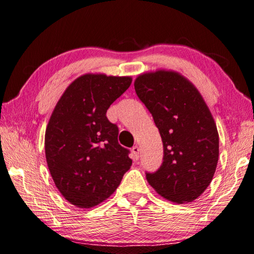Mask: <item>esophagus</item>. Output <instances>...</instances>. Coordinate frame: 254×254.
Instances as JSON below:
<instances>
[{"instance_id": "obj_1", "label": "esophagus", "mask_w": 254, "mask_h": 254, "mask_svg": "<svg viewBox=\"0 0 254 254\" xmlns=\"http://www.w3.org/2000/svg\"><path fill=\"white\" fill-rule=\"evenodd\" d=\"M131 153H132V157H134V161H137L139 158V147L138 146H134L131 148Z\"/></svg>"}]
</instances>
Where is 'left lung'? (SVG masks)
Returning <instances> with one entry per match:
<instances>
[{
  "label": "left lung",
  "mask_w": 254,
  "mask_h": 254,
  "mask_svg": "<svg viewBox=\"0 0 254 254\" xmlns=\"http://www.w3.org/2000/svg\"><path fill=\"white\" fill-rule=\"evenodd\" d=\"M134 86L164 147L161 167L146 172V179L172 202L194 201L210 185L219 161V134L205 101L188 79L173 71L140 74Z\"/></svg>",
  "instance_id": "obj_1"
}]
</instances>
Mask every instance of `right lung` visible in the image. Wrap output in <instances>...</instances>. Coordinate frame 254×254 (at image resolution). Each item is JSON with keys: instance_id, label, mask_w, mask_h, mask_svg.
Listing matches in <instances>:
<instances>
[{"instance_id": "add662e5", "label": "right lung", "mask_w": 254, "mask_h": 254, "mask_svg": "<svg viewBox=\"0 0 254 254\" xmlns=\"http://www.w3.org/2000/svg\"><path fill=\"white\" fill-rule=\"evenodd\" d=\"M130 83V77L81 75L65 89L49 120V171L62 196L75 206L105 201L130 168L129 149L119 145L117 125L106 116Z\"/></svg>"}]
</instances>
